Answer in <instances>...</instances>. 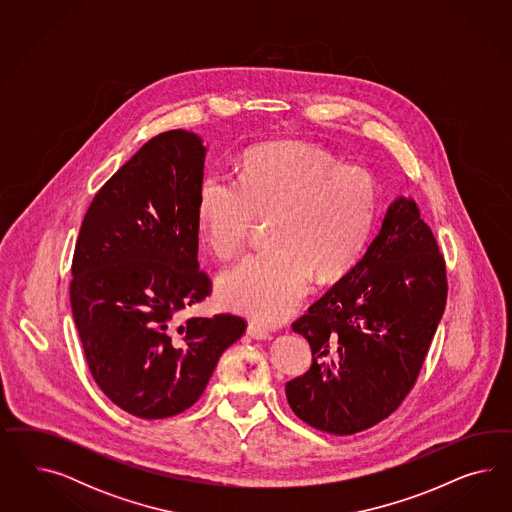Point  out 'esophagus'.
Listing matches in <instances>:
<instances>
[{"label":"esophagus","mask_w":512,"mask_h":512,"mask_svg":"<svg viewBox=\"0 0 512 512\" xmlns=\"http://www.w3.org/2000/svg\"><path fill=\"white\" fill-rule=\"evenodd\" d=\"M246 332H248V336L255 338V340H270L272 338L270 330H266L264 326L255 325V323H249Z\"/></svg>","instance_id":"34e87169"}]
</instances>
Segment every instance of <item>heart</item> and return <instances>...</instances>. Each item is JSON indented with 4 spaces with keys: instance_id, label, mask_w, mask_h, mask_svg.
Here are the masks:
<instances>
[{
    "instance_id": "heart-1",
    "label": "heart",
    "mask_w": 512,
    "mask_h": 512,
    "mask_svg": "<svg viewBox=\"0 0 512 512\" xmlns=\"http://www.w3.org/2000/svg\"><path fill=\"white\" fill-rule=\"evenodd\" d=\"M379 206L372 171L340 163L323 148L285 142L244 155L238 187L206 176L195 223L219 259L236 255L257 219H272V249L221 274L217 300L261 323H279L306 295L311 274L341 276L366 246Z\"/></svg>"
}]
</instances>
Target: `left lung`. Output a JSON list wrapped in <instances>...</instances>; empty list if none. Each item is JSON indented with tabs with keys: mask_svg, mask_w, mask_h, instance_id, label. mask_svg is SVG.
Instances as JSON below:
<instances>
[{
	"mask_svg": "<svg viewBox=\"0 0 512 512\" xmlns=\"http://www.w3.org/2000/svg\"><path fill=\"white\" fill-rule=\"evenodd\" d=\"M447 304V270L413 199L390 202L366 253L293 330L308 372L285 385L298 419L334 435L387 419L415 387Z\"/></svg>",
	"mask_w": 512,
	"mask_h": 512,
	"instance_id": "1",
	"label": "left lung"
}]
</instances>
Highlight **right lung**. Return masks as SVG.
<instances>
[{"instance_id": "add662e5", "label": "right lung", "mask_w": 512, "mask_h": 512, "mask_svg": "<svg viewBox=\"0 0 512 512\" xmlns=\"http://www.w3.org/2000/svg\"><path fill=\"white\" fill-rule=\"evenodd\" d=\"M202 139L172 129L148 140L97 191L73 255L71 308L88 368L139 419L174 417L201 398L242 317L178 313L212 293L199 268Z\"/></svg>"}]
</instances>
